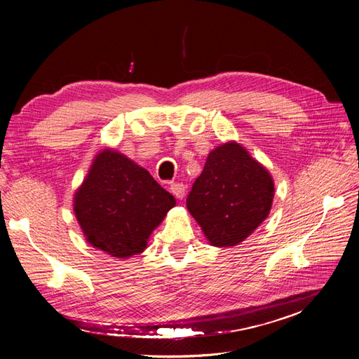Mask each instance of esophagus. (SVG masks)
<instances>
[{"label":"esophagus","mask_w":359,"mask_h":359,"mask_svg":"<svg viewBox=\"0 0 359 359\" xmlns=\"http://www.w3.org/2000/svg\"><path fill=\"white\" fill-rule=\"evenodd\" d=\"M170 193L175 198L182 199L184 196H186V186H184L182 182H173V184H170Z\"/></svg>","instance_id":"esophagus-1"}]
</instances>
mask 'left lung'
<instances>
[{
	"label": "left lung",
	"instance_id": "obj_1",
	"mask_svg": "<svg viewBox=\"0 0 359 359\" xmlns=\"http://www.w3.org/2000/svg\"><path fill=\"white\" fill-rule=\"evenodd\" d=\"M274 199L271 173L235 140L212 149L187 196V210L215 247L243 243L265 222Z\"/></svg>",
	"mask_w": 359,
	"mask_h": 359
}]
</instances>
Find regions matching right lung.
Returning a JSON list of instances; mask_svg holds the SVG:
<instances>
[{"mask_svg": "<svg viewBox=\"0 0 359 359\" xmlns=\"http://www.w3.org/2000/svg\"><path fill=\"white\" fill-rule=\"evenodd\" d=\"M177 201L133 160L115 149L95 156L73 211L85 240L116 259L142 253Z\"/></svg>", "mask_w": 359, "mask_h": 359, "instance_id": "add662e5", "label": "right lung"}]
</instances>
